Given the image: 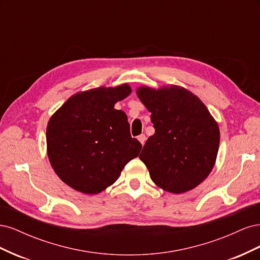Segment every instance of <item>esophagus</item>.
Here are the masks:
<instances>
[{
    "label": "esophagus",
    "instance_id": "34e87169",
    "mask_svg": "<svg viewBox=\"0 0 260 260\" xmlns=\"http://www.w3.org/2000/svg\"><path fill=\"white\" fill-rule=\"evenodd\" d=\"M138 140L140 141V143H141V144L144 145L145 141H146V137H145V135H140V136L138 137Z\"/></svg>",
    "mask_w": 260,
    "mask_h": 260
}]
</instances>
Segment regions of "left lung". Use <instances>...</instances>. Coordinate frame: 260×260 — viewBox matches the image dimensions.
Returning <instances> with one entry per match:
<instances>
[{
    "instance_id": "obj_1",
    "label": "left lung",
    "mask_w": 260,
    "mask_h": 260,
    "mask_svg": "<svg viewBox=\"0 0 260 260\" xmlns=\"http://www.w3.org/2000/svg\"><path fill=\"white\" fill-rule=\"evenodd\" d=\"M137 95L151 112L155 133L140 154L153 182L174 194L201 184L215 166L220 131L205 104L182 86L143 85Z\"/></svg>"
}]
</instances>
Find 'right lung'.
<instances>
[{
	"instance_id": "add662e5",
	"label": "right lung",
	"mask_w": 260,
	"mask_h": 260,
	"mask_svg": "<svg viewBox=\"0 0 260 260\" xmlns=\"http://www.w3.org/2000/svg\"><path fill=\"white\" fill-rule=\"evenodd\" d=\"M130 93L127 83L78 92L50 118L49 159L59 179L74 190L101 193L138 157L142 145L131 138L127 115L114 108Z\"/></svg>"
}]
</instances>
